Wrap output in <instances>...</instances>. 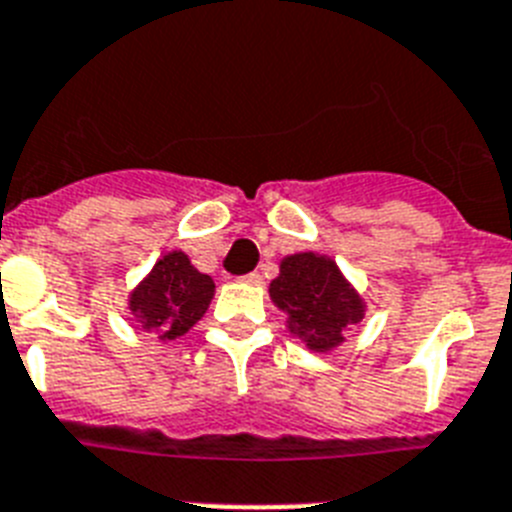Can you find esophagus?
<instances>
[{"label":"esophagus","instance_id":"esophagus-1","mask_svg":"<svg viewBox=\"0 0 512 512\" xmlns=\"http://www.w3.org/2000/svg\"><path fill=\"white\" fill-rule=\"evenodd\" d=\"M242 281L244 283H252V286H260V283H263V276H260V273H247V276H242Z\"/></svg>","mask_w":512,"mask_h":512}]
</instances>
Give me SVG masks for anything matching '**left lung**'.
I'll list each match as a JSON object with an SVG mask.
<instances>
[{"mask_svg":"<svg viewBox=\"0 0 512 512\" xmlns=\"http://www.w3.org/2000/svg\"><path fill=\"white\" fill-rule=\"evenodd\" d=\"M270 299L289 315L291 333L304 338L312 351L336 349L346 330L364 317L362 296L330 257L315 252L283 257L281 273L270 283Z\"/></svg>","mask_w":512,"mask_h":512,"instance_id":"left-lung-1","label":"left lung"}]
</instances>
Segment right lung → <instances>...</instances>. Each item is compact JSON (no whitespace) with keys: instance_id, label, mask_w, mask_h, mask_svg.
I'll return each mask as SVG.
<instances>
[{"instance_id":"1","label":"right lung","mask_w":512,"mask_h":512,"mask_svg":"<svg viewBox=\"0 0 512 512\" xmlns=\"http://www.w3.org/2000/svg\"><path fill=\"white\" fill-rule=\"evenodd\" d=\"M216 283L200 273L184 252L163 255L150 276L130 294L135 320L161 341H174L205 315Z\"/></svg>"}]
</instances>
